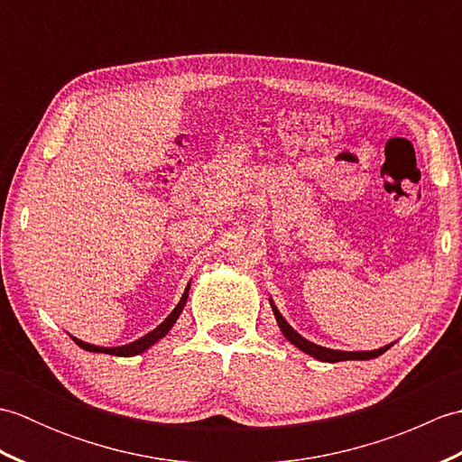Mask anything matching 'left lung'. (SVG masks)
<instances>
[{
  "label": "left lung",
  "mask_w": 462,
  "mask_h": 462,
  "mask_svg": "<svg viewBox=\"0 0 462 462\" xmlns=\"http://www.w3.org/2000/svg\"><path fill=\"white\" fill-rule=\"evenodd\" d=\"M272 303V310H273V316H276V321L278 326L282 329L283 336H286V339L290 343H293L298 349H301L303 353H308V356L316 357L319 361H328V363H336V361H349V359H359V361H365V359H373V357H379L381 353H385L393 343H389V346L385 347H379V349H373V351H337V349H328V347H321V346H316V343L308 341L306 337H301L300 333L293 329L290 323L283 319L282 313L278 311V308L273 306V301L270 300Z\"/></svg>",
  "instance_id": "left-lung-1"
}]
</instances>
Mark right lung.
Masks as SVG:
<instances>
[{"mask_svg":"<svg viewBox=\"0 0 462 462\" xmlns=\"http://www.w3.org/2000/svg\"><path fill=\"white\" fill-rule=\"evenodd\" d=\"M189 290H190V283H189V286H186V290H184V293H182V298H180V301H179V306H176V308L171 311V316L166 318V319L161 323L159 328H154L152 331L146 333V336H143V337H139L136 341L129 343V346H119V347H99V346H91V343H85V341L77 339V337H73V341H75L77 346H79V347H83V349H87V351H93V353H109V356H119V357H133V356H139V353H143V351L149 349L151 346H154L156 341L162 339V337L166 336V333H169V331L172 329V326L176 323V319H179V316H180L182 308L186 306V300H189Z\"/></svg>","mask_w":462,"mask_h":462,"instance_id":"1","label":"right lung"}]
</instances>
